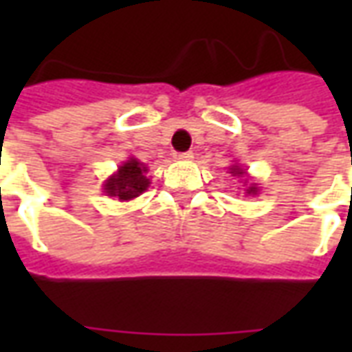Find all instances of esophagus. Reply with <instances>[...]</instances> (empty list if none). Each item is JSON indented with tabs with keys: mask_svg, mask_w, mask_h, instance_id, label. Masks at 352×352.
<instances>
[{
	"mask_svg": "<svg viewBox=\"0 0 352 352\" xmlns=\"http://www.w3.org/2000/svg\"><path fill=\"white\" fill-rule=\"evenodd\" d=\"M175 158L177 160H192V158H194V153H192V151H188V153H177Z\"/></svg>",
	"mask_w": 352,
	"mask_h": 352,
	"instance_id": "obj_1",
	"label": "esophagus"
}]
</instances>
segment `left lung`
<instances>
[{
    "mask_svg": "<svg viewBox=\"0 0 352 352\" xmlns=\"http://www.w3.org/2000/svg\"><path fill=\"white\" fill-rule=\"evenodd\" d=\"M230 173H232V175L234 177H239V175H245V171L241 168H239V166H232V168H230ZM245 183H247V181H245ZM247 196H254V194H256V192H258V186H256V184L252 183V184H249V186H247Z\"/></svg>",
    "mask_w": 352,
    "mask_h": 352,
    "instance_id": "obj_1",
    "label": "left lung"
}]
</instances>
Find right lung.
Here are the masks:
<instances>
[{
	"label": "right lung",
	"mask_w": 352,
	"mask_h": 352,
	"mask_svg": "<svg viewBox=\"0 0 352 352\" xmlns=\"http://www.w3.org/2000/svg\"><path fill=\"white\" fill-rule=\"evenodd\" d=\"M146 168L135 158L126 160L118 168L115 175H111L103 184V192L107 196L118 198L120 201H128V199L138 198L139 194L148 188L151 181L146 179Z\"/></svg>",
	"instance_id": "right-lung-1"
}]
</instances>
